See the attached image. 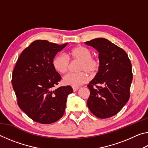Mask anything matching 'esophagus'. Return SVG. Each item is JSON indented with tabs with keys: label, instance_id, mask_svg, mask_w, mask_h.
Returning <instances> with one entry per match:
<instances>
[{
	"label": "esophagus",
	"instance_id": "obj_1",
	"mask_svg": "<svg viewBox=\"0 0 148 148\" xmlns=\"http://www.w3.org/2000/svg\"><path fill=\"white\" fill-rule=\"evenodd\" d=\"M78 89H79L78 87H72V89H73V91L74 92L76 91L77 90H78Z\"/></svg>",
	"mask_w": 148,
	"mask_h": 148
}]
</instances>
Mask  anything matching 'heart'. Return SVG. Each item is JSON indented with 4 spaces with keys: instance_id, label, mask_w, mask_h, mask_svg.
<instances>
[{
    "instance_id": "b5f03b06",
    "label": "heart",
    "mask_w": 148,
    "mask_h": 148,
    "mask_svg": "<svg viewBox=\"0 0 148 148\" xmlns=\"http://www.w3.org/2000/svg\"><path fill=\"white\" fill-rule=\"evenodd\" d=\"M92 56V51L87 47L77 46L69 50L68 56L63 53L56 55L52 61V65L56 71L65 74L69 69L70 59L77 60L81 62L78 68L81 72H71L63 77L64 84L74 87L78 86L88 82L89 77L85 72L93 76L100 69L101 61L99 59Z\"/></svg>"
}]
</instances>
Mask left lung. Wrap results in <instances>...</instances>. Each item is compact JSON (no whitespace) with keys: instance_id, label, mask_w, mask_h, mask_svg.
Here are the masks:
<instances>
[{"instance_id":"1","label":"left lung","mask_w":148,"mask_h":148,"mask_svg":"<svg viewBox=\"0 0 148 148\" xmlns=\"http://www.w3.org/2000/svg\"><path fill=\"white\" fill-rule=\"evenodd\" d=\"M85 43L99 51L101 61L98 73L87 86V106L96 117L108 118L118 113L130 98L131 62L125 50L108 40L99 38Z\"/></svg>"}]
</instances>
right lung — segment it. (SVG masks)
<instances>
[{
    "label": "right lung",
    "instance_id": "right-lung-1",
    "mask_svg": "<svg viewBox=\"0 0 148 148\" xmlns=\"http://www.w3.org/2000/svg\"><path fill=\"white\" fill-rule=\"evenodd\" d=\"M67 44L36 40L20 55L12 72V84L19 107L34 121L50 124L64 114L71 86L54 89L61 77L52 65L53 57Z\"/></svg>",
    "mask_w": 148,
    "mask_h": 148
}]
</instances>
